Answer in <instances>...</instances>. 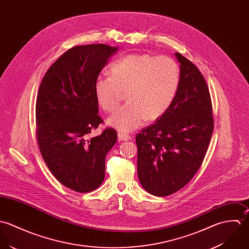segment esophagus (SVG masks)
Instances as JSON below:
<instances>
[{
  "instance_id": "obj_1",
  "label": "esophagus",
  "mask_w": 249,
  "mask_h": 249,
  "mask_svg": "<svg viewBox=\"0 0 249 249\" xmlns=\"http://www.w3.org/2000/svg\"><path fill=\"white\" fill-rule=\"evenodd\" d=\"M117 136H118V141L119 142H124V141H129V140H131V136H129V135H127V134H125V133H121V132H119L118 134H117Z\"/></svg>"
}]
</instances>
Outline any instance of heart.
Returning a JSON list of instances; mask_svg holds the SVG:
<instances>
[{"instance_id":"b5f03b06","label":"heart","mask_w":249,"mask_h":249,"mask_svg":"<svg viewBox=\"0 0 249 249\" xmlns=\"http://www.w3.org/2000/svg\"><path fill=\"white\" fill-rule=\"evenodd\" d=\"M111 75L99 76L94 90L100 106L111 112L127 91L128 103L108 118L109 125L130 132L147 119H159L175 98L181 80L178 63L168 55L130 53L111 66Z\"/></svg>"}]
</instances>
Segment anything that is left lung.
Returning a JSON list of instances; mask_svg holds the SVG:
<instances>
[{
  "label": "left lung",
  "mask_w": 249,
  "mask_h": 249,
  "mask_svg": "<svg viewBox=\"0 0 249 249\" xmlns=\"http://www.w3.org/2000/svg\"><path fill=\"white\" fill-rule=\"evenodd\" d=\"M181 80L168 109L136 137L138 175L144 190L167 196L198 171L213 131L210 91L198 68L180 53Z\"/></svg>",
  "instance_id": "obj_1"
}]
</instances>
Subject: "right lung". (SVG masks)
I'll return each instance as SVG.
<instances>
[{
  "label": "right lung",
  "mask_w": 249,
  "mask_h": 249,
  "mask_svg": "<svg viewBox=\"0 0 249 249\" xmlns=\"http://www.w3.org/2000/svg\"><path fill=\"white\" fill-rule=\"evenodd\" d=\"M116 47L79 45L63 53L44 75L36 106L37 144L52 174L83 194L105 178V159L117 141L113 128L90 138L104 121L94 85Z\"/></svg>",
  "instance_id": "add662e5"
}]
</instances>
